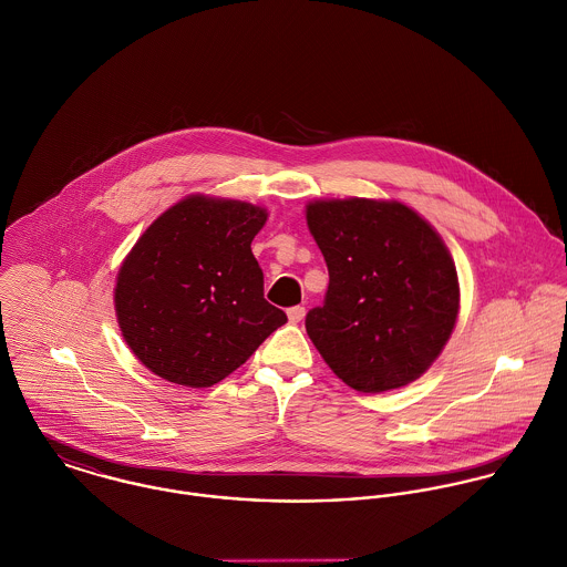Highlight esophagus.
<instances>
[{
  "instance_id": "1",
  "label": "esophagus",
  "mask_w": 567,
  "mask_h": 567,
  "mask_svg": "<svg viewBox=\"0 0 567 567\" xmlns=\"http://www.w3.org/2000/svg\"><path fill=\"white\" fill-rule=\"evenodd\" d=\"M287 316H289V322H291V324H298V322L305 318V307H291V309L287 311Z\"/></svg>"
}]
</instances>
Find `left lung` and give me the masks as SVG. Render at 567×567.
<instances>
[{
  "mask_svg": "<svg viewBox=\"0 0 567 567\" xmlns=\"http://www.w3.org/2000/svg\"><path fill=\"white\" fill-rule=\"evenodd\" d=\"M307 224L329 289L305 324L329 368L370 394L419 379L457 318V274L443 238L399 202H316Z\"/></svg>",
  "mask_w": 567,
  "mask_h": 567,
  "instance_id": "1",
  "label": "left lung"
}]
</instances>
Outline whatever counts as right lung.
Masks as SVG:
<instances>
[{"label":"right lung","instance_id":"obj_1","mask_svg":"<svg viewBox=\"0 0 567 567\" xmlns=\"http://www.w3.org/2000/svg\"><path fill=\"white\" fill-rule=\"evenodd\" d=\"M258 206L188 197L148 227L117 271L115 313L133 354L157 377L210 388L287 322L265 300L251 240Z\"/></svg>","mask_w":567,"mask_h":567}]
</instances>
